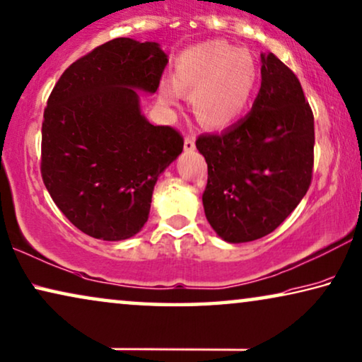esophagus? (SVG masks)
Masks as SVG:
<instances>
[{
  "label": "esophagus",
  "instance_id": "esophagus-1",
  "mask_svg": "<svg viewBox=\"0 0 362 362\" xmlns=\"http://www.w3.org/2000/svg\"><path fill=\"white\" fill-rule=\"evenodd\" d=\"M194 150H196V144H194V139L187 135L185 139V151H194Z\"/></svg>",
  "mask_w": 362,
  "mask_h": 362
}]
</instances>
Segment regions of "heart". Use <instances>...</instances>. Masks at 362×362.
I'll use <instances>...</instances> for the list:
<instances>
[{
	"instance_id": "b5f03b06",
	"label": "heart",
	"mask_w": 362,
	"mask_h": 362,
	"mask_svg": "<svg viewBox=\"0 0 362 362\" xmlns=\"http://www.w3.org/2000/svg\"><path fill=\"white\" fill-rule=\"evenodd\" d=\"M258 81V64L250 50L223 40H207L182 50L173 66V83L161 81L160 99L168 106L191 93L196 117L223 127L245 112Z\"/></svg>"
}]
</instances>
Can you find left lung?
I'll list each match as a JSON object with an SVG mask.
<instances>
[{
  "instance_id": "1",
  "label": "left lung",
  "mask_w": 362,
  "mask_h": 362,
  "mask_svg": "<svg viewBox=\"0 0 362 362\" xmlns=\"http://www.w3.org/2000/svg\"><path fill=\"white\" fill-rule=\"evenodd\" d=\"M313 114L300 81L261 54V88L246 116L196 140L207 163L204 212L220 238L245 243L276 230L310 186Z\"/></svg>"
}]
</instances>
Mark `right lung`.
Returning <instances> with one entry per match:
<instances>
[{
    "mask_svg": "<svg viewBox=\"0 0 362 362\" xmlns=\"http://www.w3.org/2000/svg\"><path fill=\"white\" fill-rule=\"evenodd\" d=\"M168 55L158 42L119 37L71 64L42 122V180L64 216L93 238L119 242L148 220L161 173L182 137L148 122L140 94L158 90Z\"/></svg>",
    "mask_w": 362,
    "mask_h": 362,
    "instance_id": "1",
    "label": "right lung"
}]
</instances>
